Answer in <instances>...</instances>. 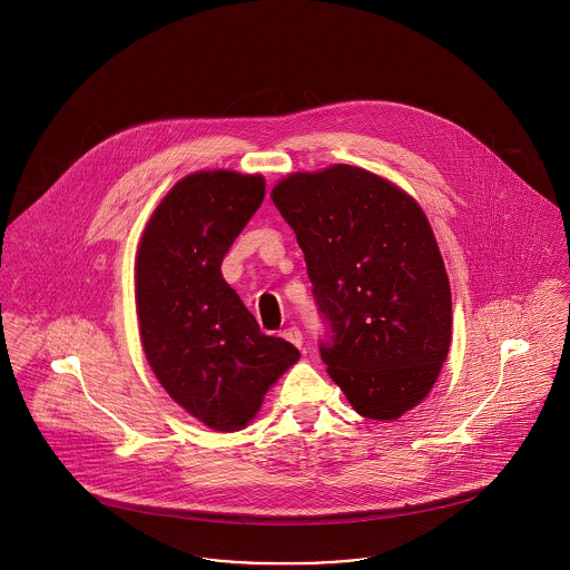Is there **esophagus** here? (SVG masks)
<instances>
[{
	"label": "esophagus",
	"instance_id": "34e87169",
	"mask_svg": "<svg viewBox=\"0 0 570 570\" xmlns=\"http://www.w3.org/2000/svg\"><path fill=\"white\" fill-rule=\"evenodd\" d=\"M284 337H286L291 344H295L297 348L303 346V335H301V331H298L297 326H288V328L284 331Z\"/></svg>",
	"mask_w": 570,
	"mask_h": 570
}]
</instances>
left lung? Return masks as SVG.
I'll list each match as a JSON object with an SVG mask.
<instances>
[{
    "instance_id": "left-lung-1",
    "label": "left lung",
    "mask_w": 570,
    "mask_h": 570,
    "mask_svg": "<svg viewBox=\"0 0 570 570\" xmlns=\"http://www.w3.org/2000/svg\"><path fill=\"white\" fill-rule=\"evenodd\" d=\"M272 198L328 326V376L361 416L400 419L428 397L451 344L449 275L423 209L348 164L293 173Z\"/></svg>"
}]
</instances>
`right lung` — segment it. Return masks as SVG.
I'll use <instances>...</instances> for the list:
<instances>
[{"mask_svg": "<svg viewBox=\"0 0 570 570\" xmlns=\"http://www.w3.org/2000/svg\"><path fill=\"white\" fill-rule=\"evenodd\" d=\"M263 198L261 175L191 173L156 207L136 254L145 356L164 391L216 432L244 430L301 356L261 331L219 269Z\"/></svg>", "mask_w": 570, "mask_h": 570, "instance_id": "add662e5", "label": "right lung"}]
</instances>
